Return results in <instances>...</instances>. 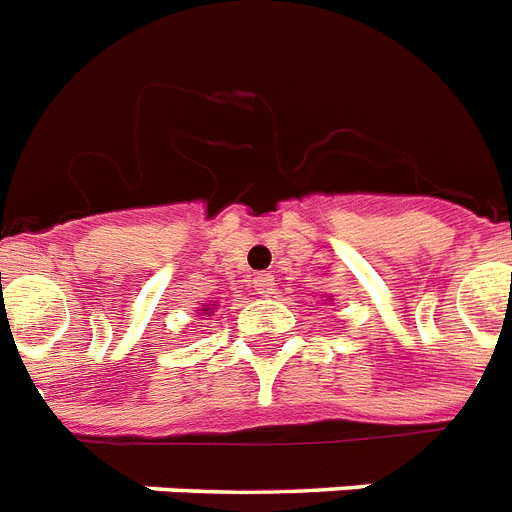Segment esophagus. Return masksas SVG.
Here are the masks:
<instances>
[{"mask_svg":"<svg viewBox=\"0 0 512 512\" xmlns=\"http://www.w3.org/2000/svg\"><path fill=\"white\" fill-rule=\"evenodd\" d=\"M252 284H255V290L260 292V295H271L276 279H273L271 273H257L255 279H252Z\"/></svg>","mask_w":512,"mask_h":512,"instance_id":"esophagus-1","label":"esophagus"}]
</instances>
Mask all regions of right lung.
I'll return each mask as SVG.
<instances>
[{"mask_svg": "<svg viewBox=\"0 0 512 512\" xmlns=\"http://www.w3.org/2000/svg\"><path fill=\"white\" fill-rule=\"evenodd\" d=\"M201 311H204V314H212V308L206 306V308H201Z\"/></svg>", "mask_w": 512, "mask_h": 512, "instance_id": "obj_1", "label": "right lung"}]
</instances>
